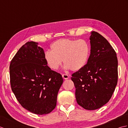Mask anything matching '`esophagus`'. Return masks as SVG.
Returning <instances> with one entry per match:
<instances>
[{
    "label": "esophagus",
    "instance_id": "1",
    "mask_svg": "<svg viewBox=\"0 0 128 128\" xmlns=\"http://www.w3.org/2000/svg\"><path fill=\"white\" fill-rule=\"evenodd\" d=\"M62 78H64L65 80H66V79H68L69 78V76L67 74H62Z\"/></svg>",
    "mask_w": 128,
    "mask_h": 128
}]
</instances>
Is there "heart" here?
Here are the masks:
<instances>
[{
    "instance_id": "heart-1",
    "label": "heart",
    "mask_w": 128,
    "mask_h": 128,
    "mask_svg": "<svg viewBox=\"0 0 128 128\" xmlns=\"http://www.w3.org/2000/svg\"><path fill=\"white\" fill-rule=\"evenodd\" d=\"M50 48L52 51L45 53L44 59L48 66L54 70L59 68L62 60L65 69L78 71L87 63L90 53L88 43L84 40L60 39Z\"/></svg>"
}]
</instances>
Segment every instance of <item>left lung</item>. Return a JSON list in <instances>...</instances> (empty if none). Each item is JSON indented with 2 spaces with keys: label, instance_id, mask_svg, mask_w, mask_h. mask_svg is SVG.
<instances>
[{
  "label": "left lung",
  "instance_id": "8db88e82",
  "mask_svg": "<svg viewBox=\"0 0 128 128\" xmlns=\"http://www.w3.org/2000/svg\"><path fill=\"white\" fill-rule=\"evenodd\" d=\"M90 55L87 64L71 78L75 87L77 103L84 109L95 110L112 97L118 81V59L104 37L92 31Z\"/></svg>",
  "mask_w": 128,
  "mask_h": 128
}]
</instances>
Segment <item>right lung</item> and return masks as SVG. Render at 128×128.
<instances>
[{
  "label": "right lung",
  "mask_w": 128,
  "mask_h": 128,
  "mask_svg": "<svg viewBox=\"0 0 128 128\" xmlns=\"http://www.w3.org/2000/svg\"><path fill=\"white\" fill-rule=\"evenodd\" d=\"M38 43L28 42L16 53L10 64L12 90L26 110L39 115L50 113L56 104L63 79L52 70Z\"/></svg>",
  "instance_id": "add662e5"
}]
</instances>
